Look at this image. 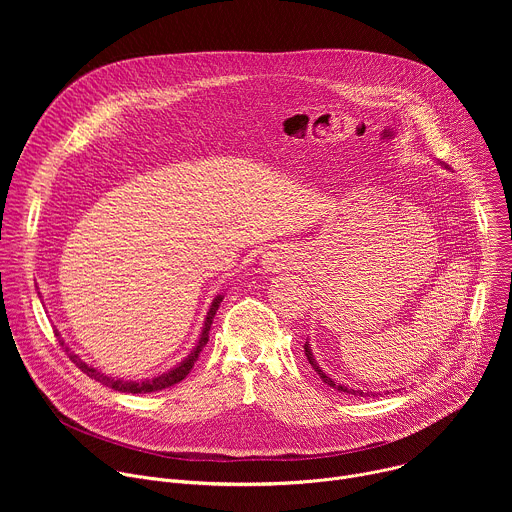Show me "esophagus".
<instances>
[{"label": "esophagus", "mask_w": 512, "mask_h": 512, "mask_svg": "<svg viewBox=\"0 0 512 512\" xmlns=\"http://www.w3.org/2000/svg\"><path fill=\"white\" fill-rule=\"evenodd\" d=\"M289 265V257L285 253H267L263 257V269L265 271H281Z\"/></svg>", "instance_id": "1"}]
</instances>
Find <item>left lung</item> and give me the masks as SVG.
Returning a JSON list of instances; mask_svg holds the SVG:
<instances>
[{
    "instance_id": "obj_1",
    "label": "left lung",
    "mask_w": 512,
    "mask_h": 512,
    "mask_svg": "<svg viewBox=\"0 0 512 512\" xmlns=\"http://www.w3.org/2000/svg\"><path fill=\"white\" fill-rule=\"evenodd\" d=\"M304 350H306V356H308V360H310V364L314 367V371L320 375V379L324 381V383H328L330 387H334V389H338V391H342V393H348V395H358V397H367L369 393H362V391H354V389H348V387H344V385H338V383H334L330 377H326V373L318 367V362H316V358H314V354H312V348L308 346V342L304 344ZM371 397V395H369ZM375 397V395H373Z\"/></svg>"
}]
</instances>
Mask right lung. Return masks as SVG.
Masks as SVG:
<instances>
[{
  "mask_svg": "<svg viewBox=\"0 0 512 512\" xmlns=\"http://www.w3.org/2000/svg\"><path fill=\"white\" fill-rule=\"evenodd\" d=\"M221 302H223V296H216V298L212 300L210 310H208L206 320H204V328H202L200 340H198L196 348L188 354V358L182 360L176 369H172V371H168V373H164V375H160V377H156V379H148V381H121V379H113V377H107V375L99 373L97 369L89 367V364L83 362L75 352H70L68 348H66V352H68L70 360L77 362V367H79L83 373H87V377H91V379H95V381H99V383H103V385H107V387H111V389H115V391H119V393H133V395H135V393H154V391H162V389H168V387H174L176 383H180V381L190 373V369L194 367V362L198 360V354L202 352V348H204L206 342H208L210 324H212V318H214L218 306H221Z\"/></svg>",
  "mask_w": 512,
  "mask_h": 512,
  "instance_id": "right-lung-1",
  "label": "right lung"
}]
</instances>
